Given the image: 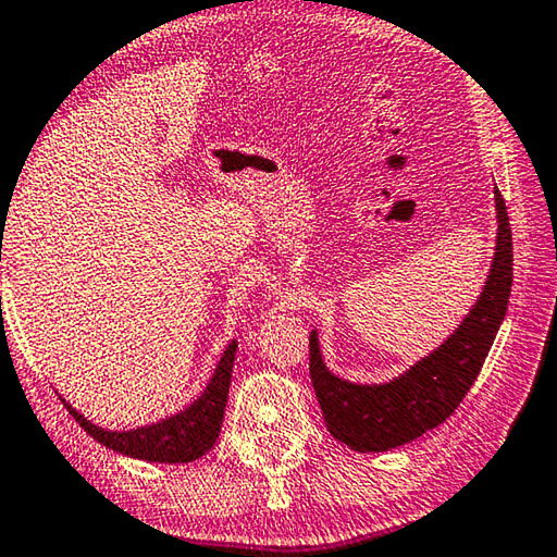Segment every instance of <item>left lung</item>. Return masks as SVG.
Listing matches in <instances>:
<instances>
[{
    "label": "left lung",
    "mask_w": 557,
    "mask_h": 557,
    "mask_svg": "<svg viewBox=\"0 0 557 557\" xmlns=\"http://www.w3.org/2000/svg\"><path fill=\"white\" fill-rule=\"evenodd\" d=\"M498 238L482 297L435 354L385 385H354L326 371L317 332L309 334V375L332 435L356 451H385L445 422L465 400L502 326L513 282V240L496 188Z\"/></svg>",
    "instance_id": "8db88e82"
}]
</instances>
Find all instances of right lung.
Segmentation results:
<instances>
[{
  "label": "right lung",
  "mask_w": 557,
  "mask_h": 557,
  "mask_svg": "<svg viewBox=\"0 0 557 557\" xmlns=\"http://www.w3.org/2000/svg\"><path fill=\"white\" fill-rule=\"evenodd\" d=\"M235 348H238L235 342L225 348L219 369H215L211 383L206 385L199 400H194V405H188L184 412L174 414V418L157 422V425L129 432H110L92 425L65 400L63 405L92 440L120 451V455L145 461H162V465H184V461H194L206 455L213 447V442L219 440L225 403H228Z\"/></svg>",
  "instance_id": "obj_1"
}]
</instances>
